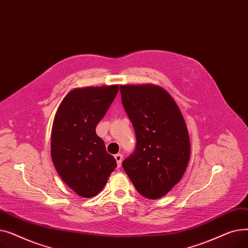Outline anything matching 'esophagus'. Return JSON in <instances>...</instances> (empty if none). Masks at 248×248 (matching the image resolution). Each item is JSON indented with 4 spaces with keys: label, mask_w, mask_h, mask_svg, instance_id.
Instances as JSON below:
<instances>
[{
    "label": "esophagus",
    "mask_w": 248,
    "mask_h": 248,
    "mask_svg": "<svg viewBox=\"0 0 248 248\" xmlns=\"http://www.w3.org/2000/svg\"><path fill=\"white\" fill-rule=\"evenodd\" d=\"M114 158L116 160V163H117V167L121 168L122 166V162H123V155L122 154H116L114 155Z\"/></svg>",
    "instance_id": "34e87169"
}]
</instances>
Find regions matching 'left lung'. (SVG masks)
<instances>
[{"label":"left lung","mask_w":248,"mask_h":248,"mask_svg":"<svg viewBox=\"0 0 248 248\" xmlns=\"http://www.w3.org/2000/svg\"><path fill=\"white\" fill-rule=\"evenodd\" d=\"M123 106L135 128L137 147L123 162L137 191L159 199L183 177L191 154L185 120L174 98L155 84L121 85Z\"/></svg>","instance_id":"left-lung-1"}]
</instances>
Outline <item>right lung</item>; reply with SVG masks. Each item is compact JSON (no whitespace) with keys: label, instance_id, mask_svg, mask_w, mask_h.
<instances>
[{"label":"right lung","instance_id":"obj_1","mask_svg":"<svg viewBox=\"0 0 248 248\" xmlns=\"http://www.w3.org/2000/svg\"><path fill=\"white\" fill-rule=\"evenodd\" d=\"M117 91L116 84L74 88L63 98L54 117L52 161L64 183L83 198L97 195L116 167L95 128Z\"/></svg>","mask_w":248,"mask_h":248}]
</instances>
